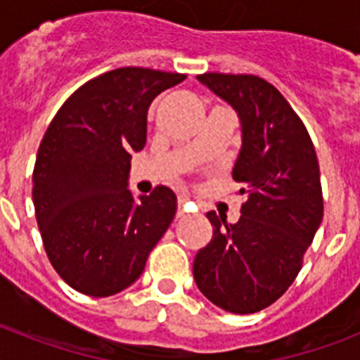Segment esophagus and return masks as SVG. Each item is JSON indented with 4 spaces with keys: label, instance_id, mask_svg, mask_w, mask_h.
Masks as SVG:
<instances>
[{
    "label": "esophagus",
    "instance_id": "34e87169",
    "mask_svg": "<svg viewBox=\"0 0 360 360\" xmlns=\"http://www.w3.org/2000/svg\"><path fill=\"white\" fill-rule=\"evenodd\" d=\"M187 203H189L187 196H178V211H176L178 218H184V216L187 214Z\"/></svg>",
    "mask_w": 360,
    "mask_h": 360
}]
</instances>
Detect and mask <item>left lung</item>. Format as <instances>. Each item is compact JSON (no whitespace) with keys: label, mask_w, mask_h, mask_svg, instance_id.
<instances>
[{"label":"left lung","mask_w":360,"mask_h":360,"mask_svg":"<svg viewBox=\"0 0 360 360\" xmlns=\"http://www.w3.org/2000/svg\"><path fill=\"white\" fill-rule=\"evenodd\" d=\"M198 81L240 117L241 149L232 178L247 200L236 224L207 212L212 240L196 254L193 274L216 307L254 314L288 290L319 229V162L303 120L265 79L211 72Z\"/></svg>","instance_id":"obj_1"}]
</instances>
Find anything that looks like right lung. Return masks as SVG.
<instances>
[{
  "instance_id": "obj_1",
  "label": "right lung",
  "mask_w": 360,
  "mask_h": 360,
  "mask_svg": "<svg viewBox=\"0 0 360 360\" xmlns=\"http://www.w3.org/2000/svg\"><path fill=\"white\" fill-rule=\"evenodd\" d=\"M184 73L126 66L82 84L44 133L32 200L56 272L91 297L119 294L141 278L176 212L165 186L139 198L128 189L131 153L146 146L153 98Z\"/></svg>"
}]
</instances>
